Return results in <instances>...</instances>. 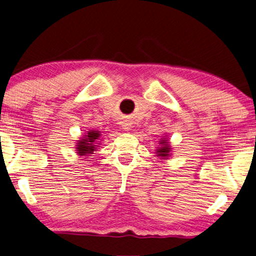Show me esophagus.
Listing matches in <instances>:
<instances>
[{
	"label": "esophagus",
	"instance_id": "1",
	"mask_svg": "<svg viewBox=\"0 0 256 256\" xmlns=\"http://www.w3.org/2000/svg\"><path fill=\"white\" fill-rule=\"evenodd\" d=\"M122 128H124V130H126V131H128V130H130V128H131V126H130V124H128V122H122Z\"/></svg>",
	"mask_w": 256,
	"mask_h": 256
}]
</instances>
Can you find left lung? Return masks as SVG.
<instances>
[{"instance_id": "8db88e82", "label": "left lung", "mask_w": 256, "mask_h": 256, "mask_svg": "<svg viewBox=\"0 0 256 256\" xmlns=\"http://www.w3.org/2000/svg\"><path fill=\"white\" fill-rule=\"evenodd\" d=\"M160 144H162V148L156 150V152H158V156H164V158H166L170 153V146L165 140H162Z\"/></svg>"}]
</instances>
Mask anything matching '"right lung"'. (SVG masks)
Listing matches in <instances>:
<instances>
[{"instance_id":"add662e5","label":"right lung","mask_w":256,"mask_h":256,"mask_svg":"<svg viewBox=\"0 0 256 256\" xmlns=\"http://www.w3.org/2000/svg\"><path fill=\"white\" fill-rule=\"evenodd\" d=\"M100 131L91 130L88 131V134L85 136L84 139L77 142V153L80 156H86V154H92L94 151H96V142L100 138Z\"/></svg>"}]
</instances>
